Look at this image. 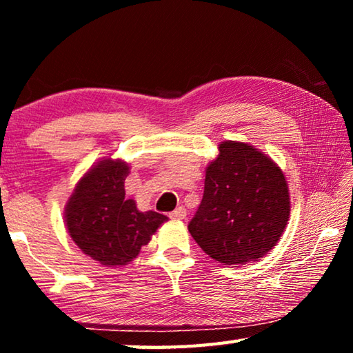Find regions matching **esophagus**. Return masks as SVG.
<instances>
[{
  "mask_svg": "<svg viewBox=\"0 0 353 353\" xmlns=\"http://www.w3.org/2000/svg\"><path fill=\"white\" fill-rule=\"evenodd\" d=\"M185 216H187V210H185L183 207H177L174 212L170 213V218L171 219H179V221H181V219H185Z\"/></svg>",
  "mask_w": 353,
  "mask_h": 353,
  "instance_id": "1",
  "label": "esophagus"
}]
</instances>
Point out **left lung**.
<instances>
[{
    "label": "left lung",
    "mask_w": 353,
    "mask_h": 353,
    "mask_svg": "<svg viewBox=\"0 0 353 353\" xmlns=\"http://www.w3.org/2000/svg\"><path fill=\"white\" fill-rule=\"evenodd\" d=\"M290 208L288 183L272 159L248 143L227 140L207 166L204 196L188 230L213 260L246 265L276 246Z\"/></svg>",
    "instance_id": "left-lung-1"
}]
</instances>
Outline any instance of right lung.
Returning a JSON list of instances; mask_svg holds the SVG:
<instances>
[{
  "instance_id": "obj_1",
  "label": "right lung",
  "mask_w": 353,
  "mask_h": 353,
  "mask_svg": "<svg viewBox=\"0 0 353 353\" xmlns=\"http://www.w3.org/2000/svg\"><path fill=\"white\" fill-rule=\"evenodd\" d=\"M129 165L103 159L92 166L65 207V224L83 254L104 266H124L140 254L166 219L157 212H140L126 198Z\"/></svg>"
}]
</instances>
